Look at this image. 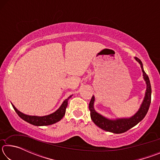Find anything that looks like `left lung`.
<instances>
[{"label":"left lung","mask_w":160,"mask_h":160,"mask_svg":"<svg viewBox=\"0 0 160 160\" xmlns=\"http://www.w3.org/2000/svg\"><path fill=\"white\" fill-rule=\"evenodd\" d=\"M135 59L140 65V67H141L142 71L143 78H144L146 85H147L145 95L142 104L140 105V107L138 111L133 116H131V117L109 119L99 114V113H97L94 110V97L92 96L90 100V104H89V109L90 111L91 118L93 122L102 130H104V131L111 132H113V133H122V132L128 131L129 129H131L135 125H137L140 121H141L144 118L145 115L147 114L151 103V85L148 75L145 73L144 70H143V66L141 61L137 57H135Z\"/></svg>","instance_id":"obj_1"}]
</instances>
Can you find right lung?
Here are the masks:
<instances>
[{"instance_id": "obj_1", "label": "right lung", "mask_w": 160, "mask_h": 160, "mask_svg": "<svg viewBox=\"0 0 160 160\" xmlns=\"http://www.w3.org/2000/svg\"><path fill=\"white\" fill-rule=\"evenodd\" d=\"M72 95H70L68 97V99L64 100L63 104L61 105V107L56 111L55 112L51 113L49 115L44 116H29L25 114V113L20 112L16 109L14 105H12L13 109H15V112L18 113V115L20 117L23 119L24 121H27L29 123L32 124L34 126H48L52 125V124L58 122L60 120H61L62 118L63 117L65 113H66V107L68 106V99L71 97Z\"/></svg>"}]
</instances>
